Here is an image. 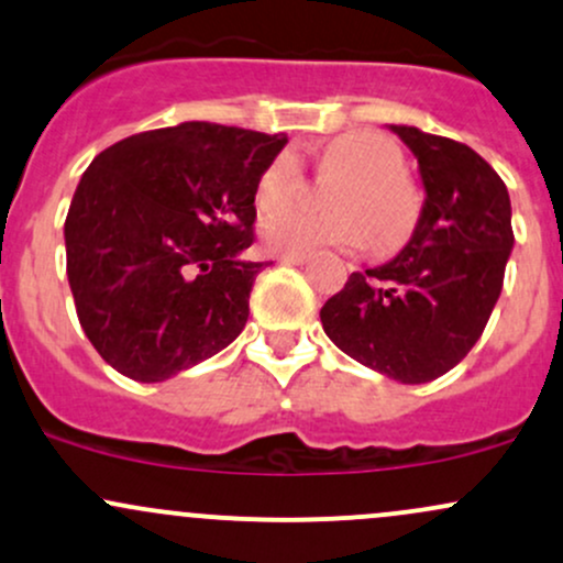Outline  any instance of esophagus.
<instances>
[{
  "label": "esophagus",
  "mask_w": 563,
  "mask_h": 563,
  "mask_svg": "<svg viewBox=\"0 0 563 563\" xmlns=\"http://www.w3.org/2000/svg\"><path fill=\"white\" fill-rule=\"evenodd\" d=\"M307 253H286V256H280V264H294V267H299V264H307Z\"/></svg>",
  "instance_id": "1"
}]
</instances>
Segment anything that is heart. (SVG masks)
Returning a JSON list of instances; mask_svg holds the SVG:
<instances>
[{
    "mask_svg": "<svg viewBox=\"0 0 563 563\" xmlns=\"http://www.w3.org/2000/svg\"><path fill=\"white\" fill-rule=\"evenodd\" d=\"M320 173L342 178L329 191L336 213L291 211L301 191V159L294 150L277 152L256 178V208L262 216L280 213L262 227V240L275 253H310L323 245L393 251L417 224V195L404 178L406 159L385 133L347 131L320 150Z\"/></svg>",
    "mask_w": 563,
    "mask_h": 563,
    "instance_id": "heart-1",
    "label": "heart"
}]
</instances>
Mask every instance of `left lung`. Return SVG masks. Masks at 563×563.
Segmentation results:
<instances>
[{"instance_id": "left-lung-1", "label": "left lung", "mask_w": 563, "mask_h": 563, "mask_svg": "<svg viewBox=\"0 0 563 563\" xmlns=\"http://www.w3.org/2000/svg\"><path fill=\"white\" fill-rule=\"evenodd\" d=\"M390 131L419 163L422 213L404 251L352 272L320 320L357 363L422 385L454 368L489 323L512 251L510 195L471 146L411 125Z\"/></svg>"}]
</instances>
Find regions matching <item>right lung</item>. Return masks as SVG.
Wrapping results in <instances>:
<instances>
[{
	"label": "right lung",
	"mask_w": 563,
	"mask_h": 563,
	"mask_svg": "<svg viewBox=\"0 0 563 563\" xmlns=\"http://www.w3.org/2000/svg\"><path fill=\"white\" fill-rule=\"evenodd\" d=\"M288 144L216 122L146 131L98 154L66 216V275L98 355L165 382L232 344L264 262H249L256 178Z\"/></svg>",
	"instance_id": "right-lung-1"
}]
</instances>
